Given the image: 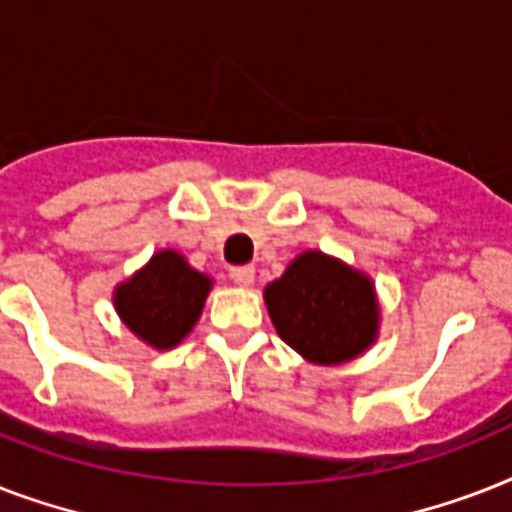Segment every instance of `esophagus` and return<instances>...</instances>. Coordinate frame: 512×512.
Here are the masks:
<instances>
[{"mask_svg":"<svg viewBox=\"0 0 512 512\" xmlns=\"http://www.w3.org/2000/svg\"><path fill=\"white\" fill-rule=\"evenodd\" d=\"M231 279L239 284V287H249L252 281H255V265H233Z\"/></svg>","mask_w":512,"mask_h":512,"instance_id":"esophagus-1","label":"esophagus"}]
</instances>
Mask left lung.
<instances>
[{
  "label": "left lung",
  "mask_w": 512,
  "mask_h": 512,
  "mask_svg": "<svg viewBox=\"0 0 512 512\" xmlns=\"http://www.w3.org/2000/svg\"><path fill=\"white\" fill-rule=\"evenodd\" d=\"M265 305L281 340L316 364H342L377 335L372 281L340 260L305 252L265 287Z\"/></svg>",
  "instance_id": "1"
}]
</instances>
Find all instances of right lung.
Wrapping results in <instances>:
<instances>
[{
	"label": "right lung",
	"mask_w": 512,
	"mask_h": 512,
	"mask_svg": "<svg viewBox=\"0 0 512 512\" xmlns=\"http://www.w3.org/2000/svg\"><path fill=\"white\" fill-rule=\"evenodd\" d=\"M212 281L193 271L172 249L116 289L114 305L124 324L154 348H175L201 316Z\"/></svg>",
	"instance_id": "1"
}]
</instances>
